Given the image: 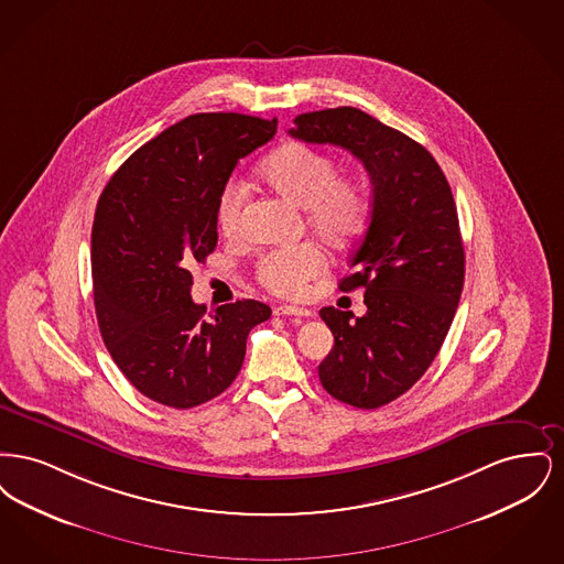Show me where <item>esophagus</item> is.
Listing matches in <instances>:
<instances>
[{"mask_svg":"<svg viewBox=\"0 0 564 564\" xmlns=\"http://www.w3.org/2000/svg\"><path fill=\"white\" fill-rule=\"evenodd\" d=\"M274 315H297V317H308L311 311L304 306H295V304H279L274 308Z\"/></svg>","mask_w":564,"mask_h":564,"instance_id":"esophagus-1","label":"esophagus"}]
</instances>
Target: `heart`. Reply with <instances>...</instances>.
I'll use <instances>...</instances> for the list:
<instances>
[{
    "mask_svg": "<svg viewBox=\"0 0 564 564\" xmlns=\"http://www.w3.org/2000/svg\"><path fill=\"white\" fill-rule=\"evenodd\" d=\"M338 171L332 154L294 141L274 150L258 169V175L272 192L304 209L308 228L323 241L343 245L364 226L370 196L359 180L338 175ZM242 207L241 184L226 186L217 203V224L224 237H241ZM323 269L322 247L300 242L267 251L256 264V276L274 294L300 295Z\"/></svg>",
    "mask_w": 564,
    "mask_h": 564,
    "instance_id": "heart-1",
    "label": "heart"
}]
</instances>
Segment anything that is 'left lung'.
<instances>
[{
	"label": "left lung",
	"instance_id": "8db88e82",
	"mask_svg": "<svg viewBox=\"0 0 564 564\" xmlns=\"http://www.w3.org/2000/svg\"><path fill=\"white\" fill-rule=\"evenodd\" d=\"M290 131L364 162L372 180L368 228L338 288H364V317L325 306L334 347L319 364L338 402L375 410L398 400L442 349L465 279L455 198L430 152L357 108L300 113Z\"/></svg>",
	"mask_w": 564,
	"mask_h": 564
}]
</instances>
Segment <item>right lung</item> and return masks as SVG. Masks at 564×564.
Wrapping results in <instances>:
<instances>
[{
    "mask_svg": "<svg viewBox=\"0 0 564 564\" xmlns=\"http://www.w3.org/2000/svg\"><path fill=\"white\" fill-rule=\"evenodd\" d=\"M276 133V118L194 113L141 145L99 196L90 262L97 322L139 393L186 410L241 372L247 336L270 317L258 300L207 315L189 267L217 245V203L237 162Z\"/></svg>",
    "mask_w": 564,
    "mask_h": 564,
    "instance_id": "add662e5",
    "label": "right lung"
}]
</instances>
